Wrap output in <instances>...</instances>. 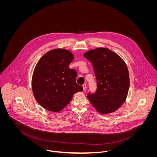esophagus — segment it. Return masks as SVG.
<instances>
[{"instance_id": "34e87169", "label": "esophagus", "mask_w": 157, "mask_h": 157, "mask_svg": "<svg viewBox=\"0 0 157 157\" xmlns=\"http://www.w3.org/2000/svg\"><path fill=\"white\" fill-rule=\"evenodd\" d=\"M82 87H83V90H85L86 88V84H84L82 85Z\"/></svg>"}]
</instances>
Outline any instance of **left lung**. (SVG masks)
Instances as JSON below:
<instances>
[{
  "label": "left lung",
  "mask_w": 157,
  "mask_h": 157,
  "mask_svg": "<svg viewBox=\"0 0 157 157\" xmlns=\"http://www.w3.org/2000/svg\"><path fill=\"white\" fill-rule=\"evenodd\" d=\"M84 57L93 64L97 84L96 91L88 93V98L100 113L115 111L125 102L129 90L126 64L118 54L105 48L88 51Z\"/></svg>",
  "instance_id": "left-lung-1"
}]
</instances>
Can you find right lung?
Here are the masks:
<instances>
[{"instance_id":"1","label":"right lung","mask_w":157,"mask_h":157,"mask_svg":"<svg viewBox=\"0 0 157 157\" xmlns=\"http://www.w3.org/2000/svg\"><path fill=\"white\" fill-rule=\"evenodd\" d=\"M72 54L64 49L47 52L36 64L32 77V89L36 101L44 108L57 112L64 108L73 94L83 88L76 82L77 72L69 65Z\"/></svg>"}]
</instances>
